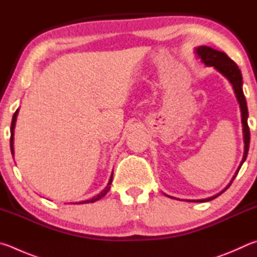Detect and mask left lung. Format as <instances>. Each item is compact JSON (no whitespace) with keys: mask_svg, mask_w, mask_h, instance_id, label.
<instances>
[{"mask_svg":"<svg viewBox=\"0 0 257 257\" xmlns=\"http://www.w3.org/2000/svg\"><path fill=\"white\" fill-rule=\"evenodd\" d=\"M195 53L197 57L201 58V61L204 63L206 66H214V69L218 72H220L224 78H227L229 82L231 83L233 91H235L236 98L238 102H239V107H240V111H241V123H242V133H244V156H242V160L238 167L237 172L233 175V177L231 179V182L228 184V186L224 188L222 192L218 193L217 195L208 197V199H203V200H190L188 202H208L215 199L219 195H221L222 193L227 190V188L231 185V183L233 179H235L236 175L239 172V169L241 167V165L244 164V161L247 158V154H248V149H249V140H250V133H249V127L248 124H247V118H248V110H247V103H246V99L244 96V92H242V76L240 73V70L238 69V66L235 62H233L230 57H228L226 53L217 51V49L211 48L209 46H199L195 48ZM172 197V196H169Z\"/></svg>","mask_w":257,"mask_h":257,"instance_id":"8db88e82","label":"left lung"}]
</instances>
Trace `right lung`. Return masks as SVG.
I'll list each match as a JSON object with an SVG mask.
<instances>
[{"mask_svg":"<svg viewBox=\"0 0 257 257\" xmlns=\"http://www.w3.org/2000/svg\"><path fill=\"white\" fill-rule=\"evenodd\" d=\"M18 112H19V109H17L15 114H13V117H12V123H11V138H10V147H11V152L12 155L15 154V148H13V137H15V126H16V120H17V116H18ZM111 181H112V173L110 175V178H109V182H108L107 186L103 188L102 192H100V194H98L97 196L92 197V199L90 200H85V201H82V202H79V203H75V204H83V203H93V202H96L98 200H100L101 197L105 196L108 191L110 190V184H111ZM74 204V203H73Z\"/></svg>","mask_w":257,"mask_h":257,"instance_id":"obj_1","label":"right lung"}]
</instances>
